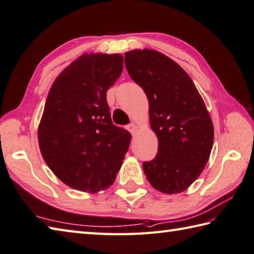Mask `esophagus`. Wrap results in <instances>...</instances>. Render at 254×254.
<instances>
[{
    "label": "esophagus",
    "mask_w": 254,
    "mask_h": 254,
    "mask_svg": "<svg viewBox=\"0 0 254 254\" xmlns=\"http://www.w3.org/2000/svg\"><path fill=\"white\" fill-rule=\"evenodd\" d=\"M127 130L131 132L132 135H134V134H136L137 131H138V126H136L135 123H132V124H130V126L127 127Z\"/></svg>",
    "instance_id": "esophagus-1"
}]
</instances>
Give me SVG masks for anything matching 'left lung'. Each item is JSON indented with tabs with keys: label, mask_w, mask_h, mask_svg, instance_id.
<instances>
[{
	"label": "left lung",
	"mask_w": 254,
	"mask_h": 254,
	"mask_svg": "<svg viewBox=\"0 0 254 254\" xmlns=\"http://www.w3.org/2000/svg\"><path fill=\"white\" fill-rule=\"evenodd\" d=\"M130 77L145 92L152 130L158 140L156 157L143 163L156 190H186L205 168L213 143V126L191 78L165 55L153 49L127 52Z\"/></svg>",
	"instance_id": "8db88e82"
}]
</instances>
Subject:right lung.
<instances>
[{
  "instance_id": "1",
  "label": "right lung",
  "mask_w": 254,
  "mask_h": 254,
  "mask_svg": "<svg viewBox=\"0 0 254 254\" xmlns=\"http://www.w3.org/2000/svg\"><path fill=\"white\" fill-rule=\"evenodd\" d=\"M120 54H83L64 68L48 92L38 127L42 156L59 180L76 190L110 187L131 134L114 126L107 91L121 76Z\"/></svg>"
}]
</instances>
